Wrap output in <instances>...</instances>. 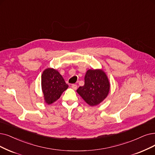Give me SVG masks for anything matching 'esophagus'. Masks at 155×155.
<instances>
[{
	"instance_id": "1",
	"label": "esophagus",
	"mask_w": 155,
	"mask_h": 155,
	"mask_svg": "<svg viewBox=\"0 0 155 155\" xmlns=\"http://www.w3.org/2000/svg\"><path fill=\"white\" fill-rule=\"evenodd\" d=\"M71 87H72L74 90H76L77 88H78V86H77V84H72V86H71Z\"/></svg>"
}]
</instances>
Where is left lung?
Returning <instances> with one entry per match:
<instances>
[{"mask_svg":"<svg viewBox=\"0 0 155 155\" xmlns=\"http://www.w3.org/2000/svg\"><path fill=\"white\" fill-rule=\"evenodd\" d=\"M110 89L109 80L102 70H88L84 77V84L79 86L77 92L91 106L103 101Z\"/></svg>","mask_w":155,"mask_h":155,"instance_id":"obj_1","label":"left lung"}]
</instances>
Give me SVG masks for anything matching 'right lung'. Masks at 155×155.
<instances>
[{
  "label": "right lung",
  "mask_w": 155,
  "mask_h": 155,
  "mask_svg": "<svg viewBox=\"0 0 155 155\" xmlns=\"http://www.w3.org/2000/svg\"><path fill=\"white\" fill-rule=\"evenodd\" d=\"M41 85L45 100L48 104L58 100L61 94L69 87L61 74L57 70L49 68L42 74Z\"/></svg>",
  "instance_id": "1"
}]
</instances>
